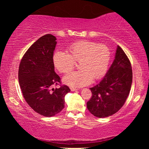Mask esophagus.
<instances>
[{
  "label": "esophagus",
  "mask_w": 149,
  "mask_h": 149,
  "mask_svg": "<svg viewBox=\"0 0 149 149\" xmlns=\"http://www.w3.org/2000/svg\"><path fill=\"white\" fill-rule=\"evenodd\" d=\"M71 89L72 91H76L79 90L78 89H75V88H71V89Z\"/></svg>",
  "instance_id": "obj_1"
}]
</instances>
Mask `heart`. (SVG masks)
<instances>
[{"mask_svg":"<svg viewBox=\"0 0 149 149\" xmlns=\"http://www.w3.org/2000/svg\"><path fill=\"white\" fill-rule=\"evenodd\" d=\"M68 53L56 50L52 56L58 71L65 74L71 71L75 62H79V71L73 72L63 77L64 84L73 88L86 86L94 80L102 78L109 66L111 52L107 46L83 40L70 45Z\"/></svg>","mask_w":149,"mask_h":149,"instance_id":"obj_1","label":"heart"}]
</instances>
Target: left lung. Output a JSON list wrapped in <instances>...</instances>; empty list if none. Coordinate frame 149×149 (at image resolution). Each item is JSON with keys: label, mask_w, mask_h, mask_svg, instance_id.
<instances>
[{"label": "left lung", "mask_w": 149, "mask_h": 149, "mask_svg": "<svg viewBox=\"0 0 149 149\" xmlns=\"http://www.w3.org/2000/svg\"><path fill=\"white\" fill-rule=\"evenodd\" d=\"M132 65L125 52L117 46L112 65L99 84L90 88L92 97L87 107L97 118H106L116 113L124 104L132 84Z\"/></svg>", "instance_id": "obj_1"}]
</instances>
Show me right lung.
Here are the masks:
<instances>
[{
	"instance_id": "add662e5",
	"label": "right lung",
	"mask_w": 149,
	"mask_h": 149,
	"mask_svg": "<svg viewBox=\"0 0 149 149\" xmlns=\"http://www.w3.org/2000/svg\"><path fill=\"white\" fill-rule=\"evenodd\" d=\"M56 38L47 34L37 40L19 64L18 80L25 100L33 110L46 117L54 116L64 108L65 96L70 88L60 83L52 61Z\"/></svg>"
}]
</instances>
